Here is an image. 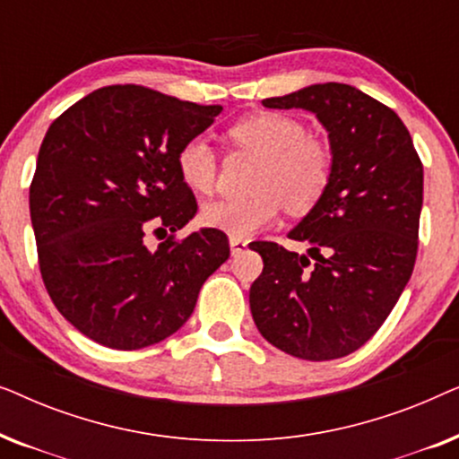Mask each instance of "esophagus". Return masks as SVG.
Returning <instances> with one entry per match:
<instances>
[{
	"label": "esophagus",
	"mask_w": 459,
	"mask_h": 459,
	"mask_svg": "<svg viewBox=\"0 0 459 459\" xmlns=\"http://www.w3.org/2000/svg\"><path fill=\"white\" fill-rule=\"evenodd\" d=\"M248 247V240H244V238H236V236H230V248H231V255H240L247 250Z\"/></svg>",
	"instance_id": "obj_1"
}]
</instances>
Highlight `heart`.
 <instances>
[{"instance_id":"b5f03b06","label":"heart","mask_w":459,"mask_h":459,"mask_svg":"<svg viewBox=\"0 0 459 459\" xmlns=\"http://www.w3.org/2000/svg\"><path fill=\"white\" fill-rule=\"evenodd\" d=\"M231 137L265 156L256 175L250 198H219L206 203L200 219L206 228L221 230L236 238H248L265 230L288 211L305 212L317 204L332 178V154L325 143L307 137L297 118L280 112H261L244 118L231 129ZM178 169L184 184L198 194L215 186V150L204 135H196L181 146Z\"/></svg>"}]
</instances>
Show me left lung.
I'll return each mask as SVG.
<instances>
[{
    "label": "left lung",
    "instance_id": "8db88e82",
    "mask_svg": "<svg viewBox=\"0 0 459 459\" xmlns=\"http://www.w3.org/2000/svg\"><path fill=\"white\" fill-rule=\"evenodd\" d=\"M265 108L313 112L328 134L332 178L288 238L305 255L255 244L263 273L250 313L273 347L309 361L338 359L376 334L411 278L424 171L403 121L344 83H317Z\"/></svg>",
    "mask_w": 459,
    "mask_h": 459
}]
</instances>
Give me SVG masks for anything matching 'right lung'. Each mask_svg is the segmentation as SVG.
<instances>
[{
  "label": "right lung",
  "instance_id": "1",
  "mask_svg": "<svg viewBox=\"0 0 459 459\" xmlns=\"http://www.w3.org/2000/svg\"><path fill=\"white\" fill-rule=\"evenodd\" d=\"M221 110L110 85L49 125L29 192L30 223L43 284L81 334L121 351L165 341L228 261V236L212 228L156 250L143 242L146 230L175 234L196 215L178 154Z\"/></svg>",
  "mask_w": 459,
  "mask_h": 459
}]
</instances>
